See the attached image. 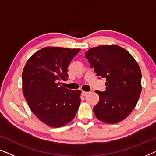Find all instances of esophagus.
<instances>
[{
    "label": "esophagus",
    "mask_w": 156,
    "mask_h": 156,
    "mask_svg": "<svg viewBox=\"0 0 156 156\" xmlns=\"http://www.w3.org/2000/svg\"><path fill=\"white\" fill-rule=\"evenodd\" d=\"M88 93L89 92H87V91H83L82 92V96H86L87 94H88Z\"/></svg>",
    "instance_id": "obj_1"
}]
</instances>
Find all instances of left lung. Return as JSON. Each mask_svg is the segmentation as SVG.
Here are the masks:
<instances>
[{
  "label": "left lung",
  "instance_id": "left-lung-1",
  "mask_svg": "<svg viewBox=\"0 0 156 156\" xmlns=\"http://www.w3.org/2000/svg\"><path fill=\"white\" fill-rule=\"evenodd\" d=\"M85 58L97 75L106 80V90L96 91L99 101L94 107L95 116L107 123L120 122L133 110L141 92L139 66L128 51L118 45L89 49Z\"/></svg>",
  "mask_w": 156,
  "mask_h": 156
}]
</instances>
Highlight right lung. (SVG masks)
<instances>
[{"instance_id": "add662e5", "label": "right lung", "mask_w": 156, "mask_h": 156, "mask_svg": "<svg viewBox=\"0 0 156 156\" xmlns=\"http://www.w3.org/2000/svg\"><path fill=\"white\" fill-rule=\"evenodd\" d=\"M80 49L42 48L25 65L22 74L24 97L32 112L52 127L70 122L80 106L81 91L60 86L68 77L67 67Z\"/></svg>"}]
</instances>
